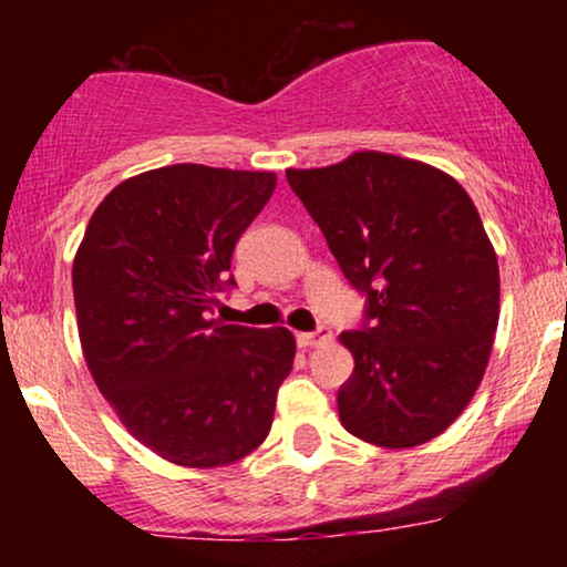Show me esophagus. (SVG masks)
Masks as SVG:
<instances>
[{"instance_id":"obj_1","label":"esophagus","mask_w":567,"mask_h":567,"mask_svg":"<svg viewBox=\"0 0 567 567\" xmlns=\"http://www.w3.org/2000/svg\"><path fill=\"white\" fill-rule=\"evenodd\" d=\"M333 333H330V328H324L320 324L317 330H309V333H298V343H301L303 349H315V347H322V343H328Z\"/></svg>"}]
</instances>
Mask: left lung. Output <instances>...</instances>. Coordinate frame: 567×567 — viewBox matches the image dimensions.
<instances>
[{"mask_svg":"<svg viewBox=\"0 0 567 567\" xmlns=\"http://www.w3.org/2000/svg\"><path fill=\"white\" fill-rule=\"evenodd\" d=\"M288 184L365 298L360 328L341 333L354 354L341 424L381 447L437 437L477 392L498 324V261L470 194L381 152L288 171Z\"/></svg>","mask_w":567,"mask_h":567,"instance_id":"8db88e82","label":"left lung"}]
</instances>
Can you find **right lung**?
Wrapping results in <instances>:
<instances>
[{
	"label": "right lung",
	"mask_w": 567,
	"mask_h": 567,
	"mask_svg": "<svg viewBox=\"0 0 567 567\" xmlns=\"http://www.w3.org/2000/svg\"><path fill=\"white\" fill-rule=\"evenodd\" d=\"M275 173L171 165L97 205L74 258L90 373L133 437L181 466H224L269 434L296 338L213 320L237 288L234 245L269 202Z\"/></svg>",
	"instance_id": "right-lung-1"
}]
</instances>
